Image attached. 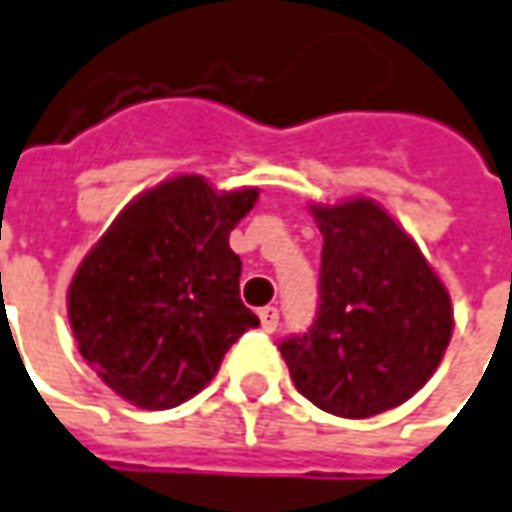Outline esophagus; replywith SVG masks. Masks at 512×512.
<instances>
[{"instance_id": "esophagus-1", "label": "esophagus", "mask_w": 512, "mask_h": 512, "mask_svg": "<svg viewBox=\"0 0 512 512\" xmlns=\"http://www.w3.org/2000/svg\"><path fill=\"white\" fill-rule=\"evenodd\" d=\"M259 321H262L264 332H276V327H279V310L276 307H262L259 310Z\"/></svg>"}]
</instances>
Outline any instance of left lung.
<instances>
[{
    "label": "left lung",
    "mask_w": 512,
    "mask_h": 512,
    "mask_svg": "<svg viewBox=\"0 0 512 512\" xmlns=\"http://www.w3.org/2000/svg\"><path fill=\"white\" fill-rule=\"evenodd\" d=\"M324 236L318 312L279 344L296 389L338 417L406 403L437 372L454 310L420 248L372 200L312 205Z\"/></svg>",
    "instance_id": "8db88e82"
}]
</instances>
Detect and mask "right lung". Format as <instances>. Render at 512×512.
I'll use <instances>...</instances> for the list:
<instances>
[{
	"mask_svg": "<svg viewBox=\"0 0 512 512\" xmlns=\"http://www.w3.org/2000/svg\"><path fill=\"white\" fill-rule=\"evenodd\" d=\"M256 188L214 191L197 174L129 202L70 284L78 349L112 392L174 408L205 389L225 352L259 318L239 298L228 245Z\"/></svg>",
	"mask_w": 512,
	"mask_h": 512,
	"instance_id": "obj_1",
	"label": "right lung"
}]
</instances>
